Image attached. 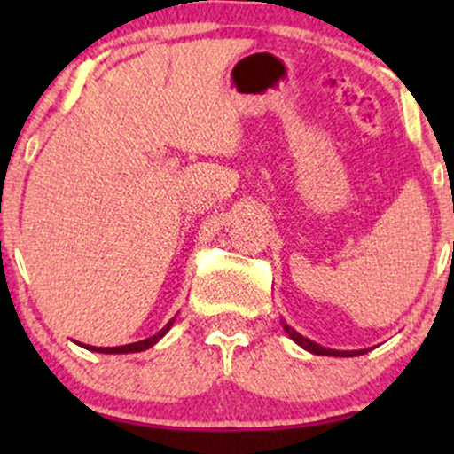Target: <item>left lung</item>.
Masks as SVG:
<instances>
[{
  "instance_id": "obj_1",
  "label": "left lung",
  "mask_w": 454,
  "mask_h": 454,
  "mask_svg": "<svg viewBox=\"0 0 454 454\" xmlns=\"http://www.w3.org/2000/svg\"><path fill=\"white\" fill-rule=\"evenodd\" d=\"M281 326H284V331L288 333L290 340H293L294 343H299L303 350L311 352V354H317V356H361V354L369 352V350H331V348H325V346H320V343L307 340V337L301 335V333H296L293 326L286 325L284 320H281Z\"/></svg>"
}]
</instances>
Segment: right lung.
Returning <instances> with one entry per match:
<instances>
[{
    "mask_svg": "<svg viewBox=\"0 0 454 454\" xmlns=\"http://www.w3.org/2000/svg\"><path fill=\"white\" fill-rule=\"evenodd\" d=\"M175 317H176V316H175ZM175 317H173V320L168 322V325H166L164 328H161L160 333H155L153 337H147V340H143V341H137V343H128V346H114V348H96V346H85V343H78V346L87 348V350H91V352H102V354H129V352H143V350H149L151 346H155V343H158V341L161 340V337H164L166 333L170 331V326H173Z\"/></svg>",
    "mask_w": 454,
    "mask_h": 454,
    "instance_id": "obj_1",
    "label": "right lung"
}]
</instances>
